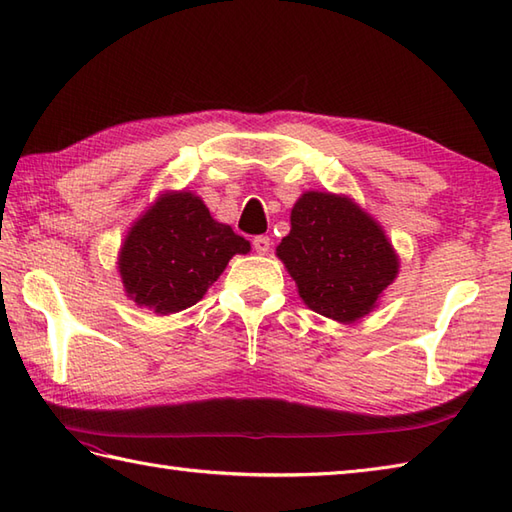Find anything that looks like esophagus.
<instances>
[{
  "mask_svg": "<svg viewBox=\"0 0 512 512\" xmlns=\"http://www.w3.org/2000/svg\"><path fill=\"white\" fill-rule=\"evenodd\" d=\"M253 248H255V253H259V255H266L268 250H270V237H266V235H257V237L253 239Z\"/></svg>",
  "mask_w": 512,
  "mask_h": 512,
  "instance_id": "obj_1",
  "label": "esophagus"
}]
</instances>
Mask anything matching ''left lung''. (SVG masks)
<instances>
[{"instance_id":"8db88e82","label":"left lung","mask_w":512,"mask_h":512,"mask_svg":"<svg viewBox=\"0 0 512 512\" xmlns=\"http://www.w3.org/2000/svg\"><path fill=\"white\" fill-rule=\"evenodd\" d=\"M277 257L303 303L323 317L354 323L376 308L398 275V255L372 215L345 195L308 191L292 206Z\"/></svg>"}]
</instances>
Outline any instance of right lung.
<instances>
[{"mask_svg": "<svg viewBox=\"0 0 512 512\" xmlns=\"http://www.w3.org/2000/svg\"><path fill=\"white\" fill-rule=\"evenodd\" d=\"M250 242L211 217L191 191L162 193L129 228L118 255V273L129 299L156 314L195 306L233 255Z\"/></svg>", "mask_w": 512, "mask_h": 512, "instance_id": "1", "label": "right lung"}]
</instances>
